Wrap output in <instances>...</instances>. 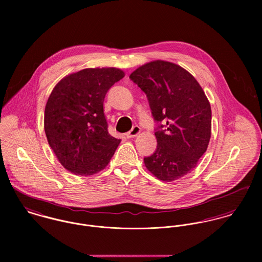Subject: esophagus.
I'll list each match as a JSON object with an SVG mask.
<instances>
[{"mask_svg": "<svg viewBox=\"0 0 262 262\" xmlns=\"http://www.w3.org/2000/svg\"><path fill=\"white\" fill-rule=\"evenodd\" d=\"M140 132H141V128H140L139 126L135 125L128 133H126V137H127V138H133V137L137 136Z\"/></svg>", "mask_w": 262, "mask_h": 262, "instance_id": "esophagus-1", "label": "esophagus"}]
</instances>
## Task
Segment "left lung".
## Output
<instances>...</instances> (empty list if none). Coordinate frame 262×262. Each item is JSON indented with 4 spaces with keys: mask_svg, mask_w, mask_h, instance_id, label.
I'll use <instances>...</instances> for the list:
<instances>
[{
    "mask_svg": "<svg viewBox=\"0 0 262 262\" xmlns=\"http://www.w3.org/2000/svg\"><path fill=\"white\" fill-rule=\"evenodd\" d=\"M130 78L146 94L154 120L157 148L144 163L160 181L173 182L195 168L211 138L212 111L196 79L182 67L154 60Z\"/></svg>",
    "mask_w": 262,
    "mask_h": 262,
    "instance_id": "left-lung-1",
    "label": "left lung"
}]
</instances>
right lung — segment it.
Wrapping results in <instances>:
<instances>
[{"label": "right lung", "instance_id": "obj_1", "mask_svg": "<svg viewBox=\"0 0 262 262\" xmlns=\"http://www.w3.org/2000/svg\"><path fill=\"white\" fill-rule=\"evenodd\" d=\"M124 76L116 68L84 69L67 75L52 90L45 106L44 131L58 161L74 174L103 170L120 144L108 132L104 100Z\"/></svg>", "mask_w": 262, "mask_h": 262}]
</instances>
